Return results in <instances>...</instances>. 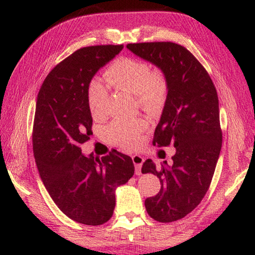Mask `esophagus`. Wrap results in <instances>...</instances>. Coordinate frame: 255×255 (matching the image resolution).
Listing matches in <instances>:
<instances>
[{
    "label": "esophagus",
    "mask_w": 255,
    "mask_h": 255,
    "mask_svg": "<svg viewBox=\"0 0 255 255\" xmlns=\"http://www.w3.org/2000/svg\"><path fill=\"white\" fill-rule=\"evenodd\" d=\"M132 161H133L134 167H135V174H137V175H140L141 165H142V162H144V158L139 154H134V155H132Z\"/></svg>",
    "instance_id": "esophagus-1"
}]
</instances>
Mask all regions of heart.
Wrapping results in <instances>:
<instances>
[{
	"label": "heart",
	"mask_w": 255,
	"mask_h": 255,
	"mask_svg": "<svg viewBox=\"0 0 255 255\" xmlns=\"http://www.w3.org/2000/svg\"><path fill=\"white\" fill-rule=\"evenodd\" d=\"M108 83L117 89L135 94L139 106L149 111L161 109L168 94V85L161 72L152 71L147 62L133 58H121L104 73ZM108 90L99 81H92L87 90V103L94 116L104 113ZM147 128L142 117L133 120H115L107 128L108 139L113 144L133 148L140 142L141 133Z\"/></svg>",
	"instance_id": "1"
}]
</instances>
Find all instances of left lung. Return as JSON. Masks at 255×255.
Segmentation results:
<instances>
[{"mask_svg":"<svg viewBox=\"0 0 255 255\" xmlns=\"http://www.w3.org/2000/svg\"><path fill=\"white\" fill-rule=\"evenodd\" d=\"M127 47L161 69L168 85L153 145H173L175 154L172 165L155 166L147 159L141 173L154 174L161 183L155 196L146 198V211L155 221L170 223L193 211L210 187L222 148L217 90L201 62L179 44L154 41Z\"/></svg>","mask_w":255,"mask_h":255,"instance_id":"obj_1","label":"left lung"}]
</instances>
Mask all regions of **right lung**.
<instances>
[{"label": "right lung", "mask_w": 255, "mask_h": 255, "mask_svg": "<svg viewBox=\"0 0 255 255\" xmlns=\"http://www.w3.org/2000/svg\"><path fill=\"white\" fill-rule=\"evenodd\" d=\"M123 45L80 48L48 73L37 97L32 146L37 168L57 207L73 221L102 225L114 214L115 190L133 176L127 154H82L80 145L93 134L87 90L97 71Z\"/></svg>", "instance_id": "1"}]
</instances>
